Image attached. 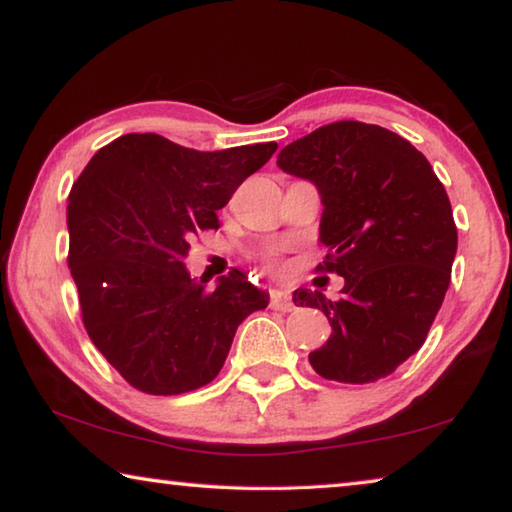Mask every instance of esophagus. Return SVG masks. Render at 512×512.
Returning <instances> with one entry per match:
<instances>
[{"label": "esophagus", "instance_id": "obj_1", "mask_svg": "<svg viewBox=\"0 0 512 512\" xmlns=\"http://www.w3.org/2000/svg\"><path fill=\"white\" fill-rule=\"evenodd\" d=\"M271 307L277 309V311H291V309H293L291 296H289L287 291L273 289V291H271Z\"/></svg>", "mask_w": 512, "mask_h": 512}]
</instances>
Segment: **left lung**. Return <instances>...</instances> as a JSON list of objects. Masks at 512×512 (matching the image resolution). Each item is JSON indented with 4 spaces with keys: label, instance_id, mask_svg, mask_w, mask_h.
<instances>
[{
    "label": "left lung",
    "instance_id": "obj_1",
    "mask_svg": "<svg viewBox=\"0 0 512 512\" xmlns=\"http://www.w3.org/2000/svg\"><path fill=\"white\" fill-rule=\"evenodd\" d=\"M277 167L316 185L320 268L345 280L336 300L293 291L296 307L332 325L311 368L343 384L391 375L422 348L449 287L458 235L443 183L409 140L363 121L316 128L284 146Z\"/></svg>",
    "mask_w": 512,
    "mask_h": 512
}]
</instances>
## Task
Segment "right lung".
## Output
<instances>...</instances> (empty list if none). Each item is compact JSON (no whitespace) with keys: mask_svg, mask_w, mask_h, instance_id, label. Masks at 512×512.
Here are the masks:
<instances>
[{"mask_svg":"<svg viewBox=\"0 0 512 512\" xmlns=\"http://www.w3.org/2000/svg\"><path fill=\"white\" fill-rule=\"evenodd\" d=\"M277 151L275 142L196 151L155 133L103 146L67 198L69 268L92 343L149 395L196 391L219 375L241 320L268 293L241 271L212 291L189 277V241Z\"/></svg>","mask_w":512,"mask_h":512,"instance_id":"1","label":"right lung"}]
</instances>
